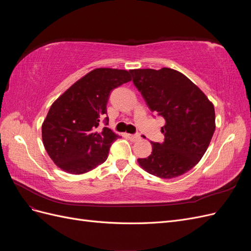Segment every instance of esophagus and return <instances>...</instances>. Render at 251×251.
<instances>
[{
    "label": "esophagus",
    "instance_id": "obj_1",
    "mask_svg": "<svg viewBox=\"0 0 251 251\" xmlns=\"http://www.w3.org/2000/svg\"><path fill=\"white\" fill-rule=\"evenodd\" d=\"M128 138H130L132 141H137L140 139V135L139 134H133V135H128Z\"/></svg>",
    "mask_w": 251,
    "mask_h": 251
}]
</instances>
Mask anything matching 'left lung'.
Listing matches in <instances>:
<instances>
[{
    "instance_id": "1",
    "label": "left lung",
    "mask_w": 251,
    "mask_h": 251,
    "mask_svg": "<svg viewBox=\"0 0 251 251\" xmlns=\"http://www.w3.org/2000/svg\"><path fill=\"white\" fill-rule=\"evenodd\" d=\"M130 73L150 110L165 120L161 127L164 141L151 142V154L139 158V165L163 179L191 171L201 160L214 135V104L185 75L170 68L135 69Z\"/></svg>"
}]
</instances>
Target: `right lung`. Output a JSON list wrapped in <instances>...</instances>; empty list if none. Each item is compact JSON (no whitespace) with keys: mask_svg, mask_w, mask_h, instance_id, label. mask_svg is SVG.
Returning a JSON list of instances; mask_svg holds the SVG:
<instances>
[{"mask_svg":"<svg viewBox=\"0 0 251 251\" xmlns=\"http://www.w3.org/2000/svg\"><path fill=\"white\" fill-rule=\"evenodd\" d=\"M126 70L100 68L89 72L53 102L42 126L44 147L59 169L80 175L103 163L119 136L107 126L112 91L130 81ZM105 124L102 131L97 127Z\"/></svg>","mask_w":251,"mask_h":251,"instance_id":"add662e5","label":"right lung"}]
</instances>
